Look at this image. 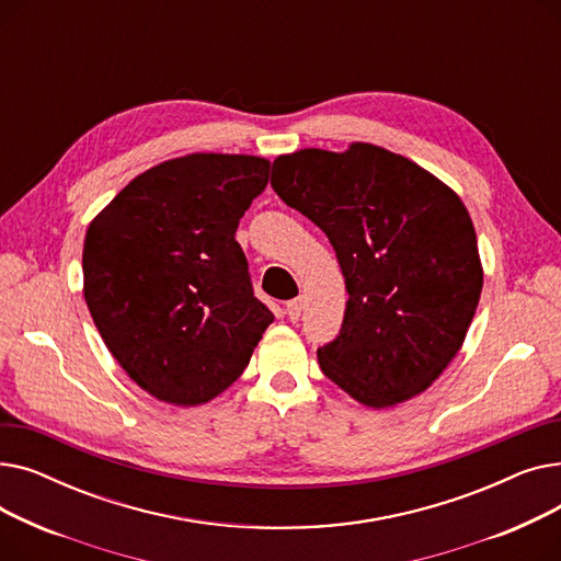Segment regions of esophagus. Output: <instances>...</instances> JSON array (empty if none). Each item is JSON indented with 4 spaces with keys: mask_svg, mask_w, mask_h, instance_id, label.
<instances>
[{
    "mask_svg": "<svg viewBox=\"0 0 561 561\" xmlns=\"http://www.w3.org/2000/svg\"><path fill=\"white\" fill-rule=\"evenodd\" d=\"M302 309H305V300H302V298H296V300L286 302V313H288V318H290L293 322H298V320H300Z\"/></svg>",
    "mask_w": 561,
    "mask_h": 561,
    "instance_id": "1",
    "label": "esophagus"
}]
</instances>
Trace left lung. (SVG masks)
I'll use <instances>...</instances> for the list:
<instances>
[{"label":"left lung","instance_id":"obj_1","mask_svg":"<svg viewBox=\"0 0 561 561\" xmlns=\"http://www.w3.org/2000/svg\"><path fill=\"white\" fill-rule=\"evenodd\" d=\"M271 186L328 233L345 277L343 328L318 347L320 370L370 409L427 391L461 350L484 282L459 195L373 142L282 154Z\"/></svg>","mask_w":561,"mask_h":561}]
</instances>
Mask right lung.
I'll return each instance as SVG.
<instances>
[{
    "mask_svg": "<svg viewBox=\"0 0 561 561\" xmlns=\"http://www.w3.org/2000/svg\"><path fill=\"white\" fill-rule=\"evenodd\" d=\"M268 172L250 154L176 157L134 176L88 225L85 305L117 364L161 402L220 396L275 320L236 241Z\"/></svg>",
    "mask_w": 561,
    "mask_h": 561,
    "instance_id": "right-lung-1",
    "label": "right lung"
}]
</instances>
